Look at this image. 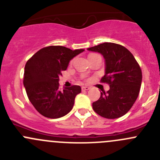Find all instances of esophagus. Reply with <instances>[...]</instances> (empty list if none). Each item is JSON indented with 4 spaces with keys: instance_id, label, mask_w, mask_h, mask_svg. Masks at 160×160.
<instances>
[{
    "instance_id": "1",
    "label": "esophagus",
    "mask_w": 160,
    "mask_h": 160,
    "mask_svg": "<svg viewBox=\"0 0 160 160\" xmlns=\"http://www.w3.org/2000/svg\"><path fill=\"white\" fill-rule=\"evenodd\" d=\"M90 87H82V90H90Z\"/></svg>"
}]
</instances>
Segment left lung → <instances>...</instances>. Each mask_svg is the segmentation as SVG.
I'll list each match as a JSON object with an SVG mask.
<instances>
[{
	"label": "left lung",
	"instance_id": "8db88e82",
	"mask_svg": "<svg viewBox=\"0 0 160 160\" xmlns=\"http://www.w3.org/2000/svg\"><path fill=\"white\" fill-rule=\"evenodd\" d=\"M101 53L104 59L105 71L101 82L110 89L101 92L93 103V109L101 117L114 119L125 115L136 101L142 83V70L133 55L124 46L104 42L88 49Z\"/></svg>",
	"mask_w": 160,
	"mask_h": 160
}]
</instances>
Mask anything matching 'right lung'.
Here are the masks:
<instances>
[{"mask_svg":"<svg viewBox=\"0 0 160 160\" xmlns=\"http://www.w3.org/2000/svg\"><path fill=\"white\" fill-rule=\"evenodd\" d=\"M84 49L72 50L60 46L43 48L26 62L24 87L30 102L42 115L59 118L72 109L80 86L59 89V76L67 70L72 59Z\"/></svg>","mask_w":160,"mask_h":160,"instance_id":"right-lung-1","label":"right lung"}]
</instances>
